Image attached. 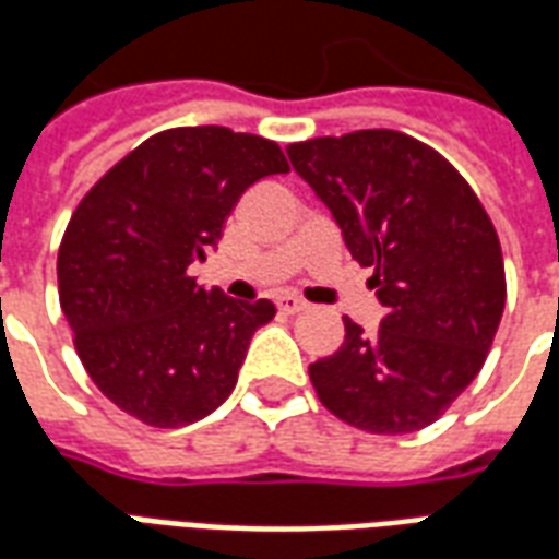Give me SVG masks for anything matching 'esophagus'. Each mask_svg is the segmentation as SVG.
<instances>
[{
  "label": "esophagus",
  "instance_id": "1",
  "mask_svg": "<svg viewBox=\"0 0 559 559\" xmlns=\"http://www.w3.org/2000/svg\"><path fill=\"white\" fill-rule=\"evenodd\" d=\"M278 308L284 314H302L305 308H308V302H302L299 296H281Z\"/></svg>",
  "mask_w": 559,
  "mask_h": 559
}]
</instances>
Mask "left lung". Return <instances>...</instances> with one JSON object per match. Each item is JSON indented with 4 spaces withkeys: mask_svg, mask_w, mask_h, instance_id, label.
I'll use <instances>...</instances> for the list:
<instances>
[{
    "mask_svg": "<svg viewBox=\"0 0 559 559\" xmlns=\"http://www.w3.org/2000/svg\"><path fill=\"white\" fill-rule=\"evenodd\" d=\"M386 308L377 335L350 317L308 374L329 413L371 433H411L479 374L506 305L500 239L464 176L431 146L371 128L287 146Z\"/></svg>",
    "mask_w": 559,
    "mask_h": 559,
    "instance_id": "obj_1",
    "label": "left lung"
}]
</instances>
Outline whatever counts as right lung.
Listing matches in <instances>:
<instances>
[{
	"mask_svg": "<svg viewBox=\"0 0 559 559\" xmlns=\"http://www.w3.org/2000/svg\"><path fill=\"white\" fill-rule=\"evenodd\" d=\"M278 143L221 126L170 128L80 200L59 245V302L92 383L119 411L179 428L218 411L269 299H230L188 269L218 248L239 197L287 173Z\"/></svg>",
	"mask_w": 559,
	"mask_h": 559,
	"instance_id": "1",
	"label": "right lung"
}]
</instances>
